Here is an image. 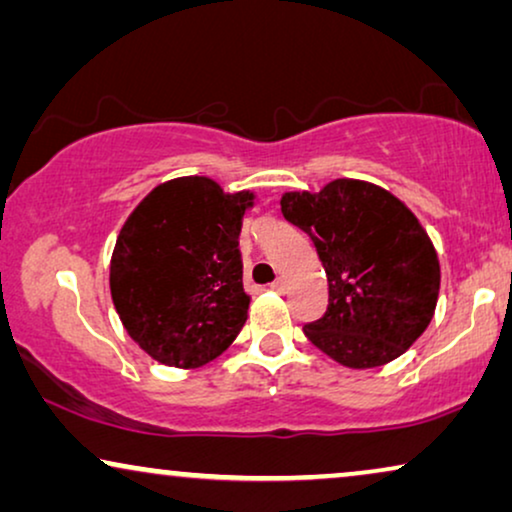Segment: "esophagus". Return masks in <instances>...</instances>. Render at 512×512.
Wrapping results in <instances>:
<instances>
[{
    "label": "esophagus",
    "instance_id": "obj_1",
    "mask_svg": "<svg viewBox=\"0 0 512 512\" xmlns=\"http://www.w3.org/2000/svg\"><path fill=\"white\" fill-rule=\"evenodd\" d=\"M270 289L277 291V293H286V279H282V277L275 279V282L270 284Z\"/></svg>",
    "mask_w": 512,
    "mask_h": 512
}]
</instances>
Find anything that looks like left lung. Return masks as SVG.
<instances>
[{
    "label": "left lung",
    "mask_w": 512,
    "mask_h": 512,
    "mask_svg": "<svg viewBox=\"0 0 512 512\" xmlns=\"http://www.w3.org/2000/svg\"><path fill=\"white\" fill-rule=\"evenodd\" d=\"M279 205L310 235L328 279L326 314L303 326L307 340L356 370L408 352L431 324L440 291L438 254L410 207L359 179L284 193Z\"/></svg>",
    "instance_id": "obj_1"
}]
</instances>
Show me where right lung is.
<instances>
[{
  "mask_svg": "<svg viewBox=\"0 0 512 512\" xmlns=\"http://www.w3.org/2000/svg\"><path fill=\"white\" fill-rule=\"evenodd\" d=\"M254 200L209 177H179L132 209L109 286L125 331L151 359L193 370L233 345L251 303L237 240Z\"/></svg>",
  "mask_w": 512,
  "mask_h": 512,
  "instance_id": "obj_1",
  "label": "right lung"
}]
</instances>
